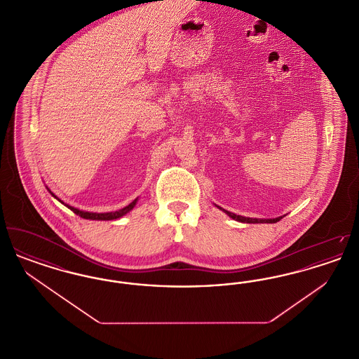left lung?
Masks as SVG:
<instances>
[{"mask_svg":"<svg viewBox=\"0 0 359 359\" xmlns=\"http://www.w3.org/2000/svg\"><path fill=\"white\" fill-rule=\"evenodd\" d=\"M222 210L223 212H226L230 218H233L234 221H238V222L243 223H276L278 222L283 217H278V218H273V219H259V218H246V217H242V215H237V214H233L227 210H224L222 207H219Z\"/></svg>","mask_w":359,"mask_h":359,"instance_id":"8db88e82","label":"left lung"}]
</instances>
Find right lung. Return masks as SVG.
I'll return each instance as SVG.
<instances>
[{
  "mask_svg": "<svg viewBox=\"0 0 359 359\" xmlns=\"http://www.w3.org/2000/svg\"><path fill=\"white\" fill-rule=\"evenodd\" d=\"M47 189H48V188H47ZM48 191H50V189H48ZM50 194H51L53 198H56L60 203H63L57 196H55V194H52L51 191H50ZM137 201H138V199H135L130 205L121 208L118 211H111V212H88V211L78 210V208H75V207H72V205H66V203H63V205H66V207H69L71 211H74L76 215H79L81 218H85V219H93V221H113V219H118L121 217H123L125 214H128L129 211H132L133 207L136 205Z\"/></svg>",
  "mask_w": 359,
  "mask_h": 359,
  "instance_id": "1",
  "label": "right lung"
}]
</instances>
